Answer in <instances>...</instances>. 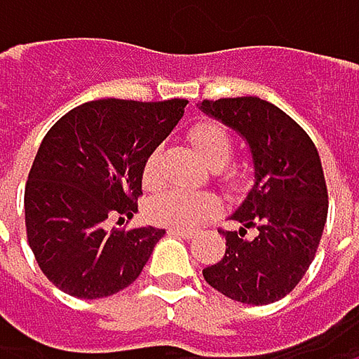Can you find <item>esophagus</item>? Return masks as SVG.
I'll return each mask as SVG.
<instances>
[{
  "instance_id": "34e87169",
  "label": "esophagus",
  "mask_w": 359,
  "mask_h": 359,
  "mask_svg": "<svg viewBox=\"0 0 359 359\" xmlns=\"http://www.w3.org/2000/svg\"><path fill=\"white\" fill-rule=\"evenodd\" d=\"M168 233H170V235H177V237H182V239H191V237H193V231L175 229V226H170V229H168Z\"/></svg>"
}]
</instances>
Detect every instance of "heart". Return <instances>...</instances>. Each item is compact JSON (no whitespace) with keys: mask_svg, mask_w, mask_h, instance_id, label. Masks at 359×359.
I'll list each match as a JSON object with an SVG mask.
<instances>
[{"mask_svg":"<svg viewBox=\"0 0 359 359\" xmlns=\"http://www.w3.org/2000/svg\"><path fill=\"white\" fill-rule=\"evenodd\" d=\"M189 139H191L193 147L197 149L199 158L212 170H220V179L224 184H229L231 189H237L241 184V177L237 172L222 170L229 166V162L233 158V137L222 124L212 122V120L199 122L191 128ZM160 168H162V151L156 149L149 154V158L145 160V166H143L145 187L154 189L160 184V180H162ZM218 208H220L218 199L210 193H189V191H180V189H170V191L156 195L149 201L147 214L158 224L191 231V229L201 226L205 220H210L218 212Z\"/></svg>","mask_w":359,"mask_h":359,"instance_id":"obj_1","label":"heart"}]
</instances>
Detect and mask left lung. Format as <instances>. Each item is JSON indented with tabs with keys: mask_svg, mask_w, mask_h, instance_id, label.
Segmentation results:
<instances>
[{
	"mask_svg": "<svg viewBox=\"0 0 359 359\" xmlns=\"http://www.w3.org/2000/svg\"><path fill=\"white\" fill-rule=\"evenodd\" d=\"M199 109L248 143L253 168V184L231 214L241 226L224 233V257L203 268V278L229 299L274 304L304 278L323 237L328 195L318 149L291 116L259 97L203 100Z\"/></svg>",
	"mask_w": 359,
	"mask_h": 359,
	"instance_id": "8db88e82",
	"label": "left lung"
}]
</instances>
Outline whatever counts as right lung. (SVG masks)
<instances>
[{
  "label": "right lung",
  "instance_id": "1",
  "mask_svg": "<svg viewBox=\"0 0 359 359\" xmlns=\"http://www.w3.org/2000/svg\"><path fill=\"white\" fill-rule=\"evenodd\" d=\"M187 100H97L64 114L43 137L25 189L29 245L43 274L81 299L128 287L164 229L108 231L133 216L143 166L184 114Z\"/></svg>",
  "mask_w": 359,
  "mask_h": 359
}]
</instances>
